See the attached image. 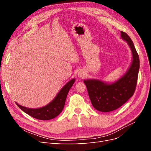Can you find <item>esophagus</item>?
I'll return each instance as SVG.
<instances>
[{
	"instance_id": "esophagus-1",
	"label": "esophagus",
	"mask_w": 151,
	"mask_h": 151,
	"mask_svg": "<svg viewBox=\"0 0 151 151\" xmlns=\"http://www.w3.org/2000/svg\"><path fill=\"white\" fill-rule=\"evenodd\" d=\"M85 76V73L83 71H79L78 72V77H80V78H83Z\"/></svg>"
}]
</instances>
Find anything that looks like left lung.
Segmentation results:
<instances>
[{
  "label": "left lung",
  "mask_w": 151,
  "mask_h": 151,
  "mask_svg": "<svg viewBox=\"0 0 151 151\" xmlns=\"http://www.w3.org/2000/svg\"><path fill=\"white\" fill-rule=\"evenodd\" d=\"M121 37L132 53V61L125 74L112 83L99 79L84 81L91 103L99 111H112L120 108L133 96L136 88L140 67L139 55L129 35L121 31Z\"/></svg>",
  "instance_id": "left-lung-1"
}]
</instances>
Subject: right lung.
<instances>
[{
	"mask_svg": "<svg viewBox=\"0 0 151 151\" xmlns=\"http://www.w3.org/2000/svg\"><path fill=\"white\" fill-rule=\"evenodd\" d=\"M76 79H72L63 87L52 101L46 106L39 108H29L22 106L17 103L16 104L21 110L31 116L38 120H48L57 116L64 107L67 96Z\"/></svg>",
	"mask_w": 151,
	"mask_h": 151,
	"instance_id": "1",
	"label": "right lung"
}]
</instances>
